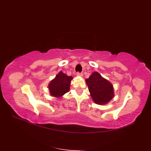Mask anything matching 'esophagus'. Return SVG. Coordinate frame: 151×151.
I'll return each mask as SVG.
<instances>
[{
	"label": "esophagus",
	"mask_w": 151,
	"mask_h": 151,
	"mask_svg": "<svg viewBox=\"0 0 151 151\" xmlns=\"http://www.w3.org/2000/svg\"><path fill=\"white\" fill-rule=\"evenodd\" d=\"M76 76H80V77H81V76H83V73H79V72H78V73H76Z\"/></svg>",
	"instance_id": "34e87169"
}]
</instances>
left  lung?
Wrapping results in <instances>:
<instances>
[{
    "label": "left lung",
    "mask_w": 151,
    "mask_h": 151,
    "mask_svg": "<svg viewBox=\"0 0 151 151\" xmlns=\"http://www.w3.org/2000/svg\"><path fill=\"white\" fill-rule=\"evenodd\" d=\"M85 81L90 95L96 104H106L114 98V88L112 83L105 79L98 72H93Z\"/></svg>",
    "instance_id": "left-lung-1"
}]
</instances>
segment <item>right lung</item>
<instances>
[{"label":"right lung","mask_w":151,"mask_h":151,"mask_svg":"<svg viewBox=\"0 0 151 151\" xmlns=\"http://www.w3.org/2000/svg\"><path fill=\"white\" fill-rule=\"evenodd\" d=\"M73 77L60 71L48 85L50 94L55 98H61L70 91L71 81Z\"/></svg>","instance_id":"add662e5"}]
</instances>
